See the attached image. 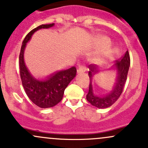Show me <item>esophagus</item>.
Wrapping results in <instances>:
<instances>
[{
  "label": "esophagus",
  "instance_id": "1",
  "mask_svg": "<svg viewBox=\"0 0 148 148\" xmlns=\"http://www.w3.org/2000/svg\"><path fill=\"white\" fill-rule=\"evenodd\" d=\"M86 71V67L84 66H80L79 67L78 70H77V72L79 73H82V72H84V71Z\"/></svg>",
  "mask_w": 148,
  "mask_h": 148
}]
</instances>
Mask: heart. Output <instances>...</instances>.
Segmentation results:
<instances>
[{
  "label": "heart",
  "mask_w": 148,
  "mask_h": 148,
  "mask_svg": "<svg viewBox=\"0 0 148 148\" xmlns=\"http://www.w3.org/2000/svg\"><path fill=\"white\" fill-rule=\"evenodd\" d=\"M100 42L103 45H108V44H109V41H108V39L104 38V37H103V38L101 39ZM117 54H118V52L116 49H107L106 51L104 52L103 57H105L106 59H111L113 58V57H114L115 56L117 55Z\"/></svg>",
  "instance_id": "obj_1"
}]
</instances>
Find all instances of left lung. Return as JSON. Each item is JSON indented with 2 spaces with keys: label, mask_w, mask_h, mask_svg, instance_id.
Segmentation results:
<instances>
[{
  "label": "left lung",
  "mask_w": 148,
  "mask_h": 148,
  "mask_svg": "<svg viewBox=\"0 0 148 148\" xmlns=\"http://www.w3.org/2000/svg\"><path fill=\"white\" fill-rule=\"evenodd\" d=\"M130 54L128 51H126L125 54L121 57L120 60H116L115 64V67L118 71L117 81H116V86L113 91L109 94L106 95L102 97H98L95 96L93 93L92 84H91V79L93 76L95 75L96 73L99 72V70L97 69V66L95 64L88 65V77L90 78L89 83V89L88 92L86 95V99L92 106L97 107L99 108H106L111 106L113 105L116 101L119 99L123 91L125 84L127 80V73H128L129 67H130Z\"/></svg>",
  "instance_id": "1"
}]
</instances>
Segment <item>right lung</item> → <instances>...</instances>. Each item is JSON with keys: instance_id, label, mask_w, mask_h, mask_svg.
<instances>
[{"instance_id": "obj_1", "label": "right lung", "mask_w": 148, "mask_h": 148, "mask_svg": "<svg viewBox=\"0 0 148 148\" xmlns=\"http://www.w3.org/2000/svg\"><path fill=\"white\" fill-rule=\"evenodd\" d=\"M54 25V23L41 25L32 29L23 40L19 55L20 74L25 91L32 103L42 108L53 107L61 101L65 88L77 74V69L72 66L69 69L56 72L47 80H37L31 76L25 64L24 49L32 34L38 29L49 28Z\"/></svg>"}]
</instances>
